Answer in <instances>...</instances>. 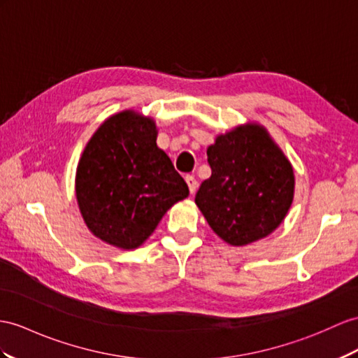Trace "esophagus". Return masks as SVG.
Wrapping results in <instances>:
<instances>
[{"mask_svg": "<svg viewBox=\"0 0 358 358\" xmlns=\"http://www.w3.org/2000/svg\"><path fill=\"white\" fill-rule=\"evenodd\" d=\"M185 180H187V184H188L189 193L193 194L194 191H196V188H197V180H196V178H194V176H191V174H187V176H185Z\"/></svg>", "mask_w": 358, "mask_h": 358, "instance_id": "obj_1", "label": "esophagus"}]
</instances>
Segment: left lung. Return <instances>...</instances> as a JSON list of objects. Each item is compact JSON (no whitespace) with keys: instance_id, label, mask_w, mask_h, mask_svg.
Returning <instances> with one entry per match:
<instances>
[{"instance_id":"obj_1","label":"left lung","mask_w":358,"mask_h":358,"mask_svg":"<svg viewBox=\"0 0 358 358\" xmlns=\"http://www.w3.org/2000/svg\"><path fill=\"white\" fill-rule=\"evenodd\" d=\"M211 176L196 205L211 229L231 246L266 238L293 203L294 173L268 130L255 121L215 136L206 150Z\"/></svg>"}]
</instances>
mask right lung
Instances as JSON below:
<instances>
[{
    "mask_svg": "<svg viewBox=\"0 0 358 358\" xmlns=\"http://www.w3.org/2000/svg\"><path fill=\"white\" fill-rule=\"evenodd\" d=\"M156 138L152 117L121 110L103 121L78 161L76 199L83 222L113 248L141 246L164 214L189 194Z\"/></svg>",
    "mask_w": 358,
    "mask_h": 358,
    "instance_id": "obj_1",
    "label": "right lung"
}]
</instances>
